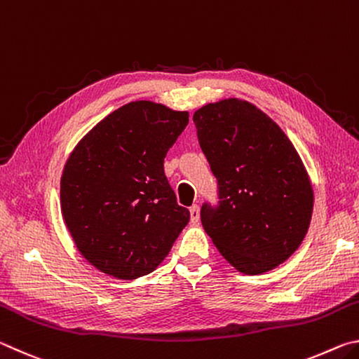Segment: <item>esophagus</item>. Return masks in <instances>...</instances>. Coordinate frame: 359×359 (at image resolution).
Segmentation results:
<instances>
[{"label": "esophagus", "mask_w": 359, "mask_h": 359, "mask_svg": "<svg viewBox=\"0 0 359 359\" xmlns=\"http://www.w3.org/2000/svg\"><path fill=\"white\" fill-rule=\"evenodd\" d=\"M190 220L193 224H196L199 222V205L194 204L190 208Z\"/></svg>", "instance_id": "obj_1"}]
</instances>
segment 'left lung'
I'll return each mask as SVG.
<instances>
[{
    "label": "left lung",
    "instance_id": "8db88e82",
    "mask_svg": "<svg viewBox=\"0 0 359 359\" xmlns=\"http://www.w3.org/2000/svg\"><path fill=\"white\" fill-rule=\"evenodd\" d=\"M193 121L218 184V204L201 208L205 233L244 274L274 269L297 250L312 218L313 190L299 155L247 101L210 102Z\"/></svg>",
    "mask_w": 359,
    "mask_h": 359
}]
</instances>
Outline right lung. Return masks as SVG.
Returning <instances> with one entry per match:
<instances>
[{
    "mask_svg": "<svg viewBox=\"0 0 359 359\" xmlns=\"http://www.w3.org/2000/svg\"><path fill=\"white\" fill-rule=\"evenodd\" d=\"M188 112L135 101L109 114L72 150L60 199L79 252L121 280L150 274L190 220L165 175Z\"/></svg>",
    "mask_w": 359,
    "mask_h": 359,
    "instance_id": "obj_1",
    "label": "right lung"
}]
</instances>
